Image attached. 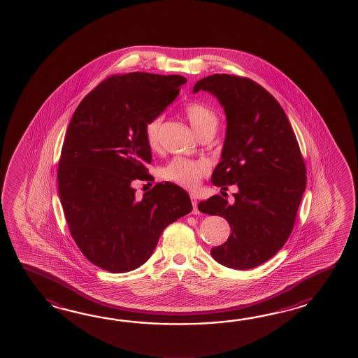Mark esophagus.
I'll use <instances>...</instances> for the list:
<instances>
[{
	"mask_svg": "<svg viewBox=\"0 0 358 358\" xmlns=\"http://www.w3.org/2000/svg\"><path fill=\"white\" fill-rule=\"evenodd\" d=\"M190 199H192V205H193V213H194V215H197V213H199V210H198L197 197H196L194 194H190Z\"/></svg>",
	"mask_w": 358,
	"mask_h": 358,
	"instance_id": "obj_1",
	"label": "esophagus"
}]
</instances>
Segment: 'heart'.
<instances>
[{"label": "heart", "mask_w": 358, "mask_h": 358, "mask_svg": "<svg viewBox=\"0 0 358 358\" xmlns=\"http://www.w3.org/2000/svg\"><path fill=\"white\" fill-rule=\"evenodd\" d=\"M184 114L187 116L190 127L196 131V134L205 129H216L217 117L210 107L206 106L201 102H189L185 108ZM161 117H155L145 124V141L151 148L159 145L160 136ZM208 171V166L203 161L187 160L184 157H176L170 161L166 166L161 170V176L168 182H176L180 187L194 189L197 187L202 176Z\"/></svg>", "instance_id": "b5f03b06"}]
</instances>
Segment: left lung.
Here are the masks:
<instances>
[{"mask_svg":"<svg viewBox=\"0 0 358 358\" xmlns=\"http://www.w3.org/2000/svg\"><path fill=\"white\" fill-rule=\"evenodd\" d=\"M208 92L227 116L220 162L211 182L228 189L234 203L215 194L201 213L225 217L228 241L211 250L222 266L248 270L266 262L288 241L306 189V166L297 138L279 102L247 78L213 74L198 80L193 93ZM222 193V192H221Z\"/></svg>","mask_w":358,"mask_h":358,"instance_id":"obj_1","label":"left lung"}]
</instances>
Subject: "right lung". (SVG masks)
<instances>
[{
    "instance_id": "right-lung-1",
    "label": "right lung",
    "mask_w": 358,
    "mask_h": 358,
    "mask_svg": "<svg viewBox=\"0 0 358 358\" xmlns=\"http://www.w3.org/2000/svg\"><path fill=\"white\" fill-rule=\"evenodd\" d=\"M182 76H110L88 93L69 124L57 170L59 196L84 256L110 273H128L151 257L164 229L192 211L189 194L157 182L138 197L131 182L151 164L145 124L174 102Z\"/></svg>"
}]
</instances>
